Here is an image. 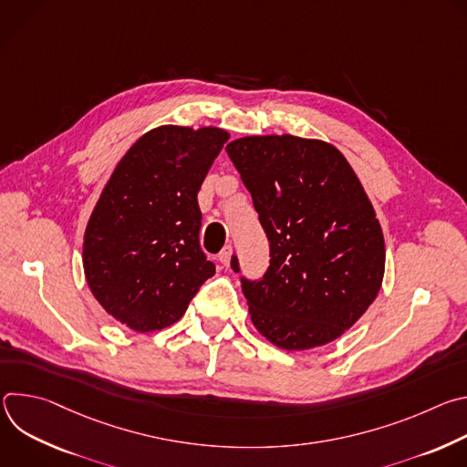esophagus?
<instances>
[{"instance_id":"34e87169","label":"esophagus","mask_w":467,"mask_h":467,"mask_svg":"<svg viewBox=\"0 0 467 467\" xmlns=\"http://www.w3.org/2000/svg\"><path fill=\"white\" fill-rule=\"evenodd\" d=\"M231 256H233V247L231 245H227V247H223L222 249V253L218 254V260L225 265V268H227V265L231 264Z\"/></svg>"}]
</instances>
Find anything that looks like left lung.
<instances>
[{
	"label": "left lung",
	"mask_w": 467,
	"mask_h": 467,
	"mask_svg": "<svg viewBox=\"0 0 467 467\" xmlns=\"http://www.w3.org/2000/svg\"><path fill=\"white\" fill-rule=\"evenodd\" d=\"M227 153L270 240V268L242 277L254 328L274 346L306 351L340 338L375 301L384 236L348 159L328 142L244 137ZM238 274V260L233 256Z\"/></svg>",
	"instance_id": "obj_1"
}]
</instances>
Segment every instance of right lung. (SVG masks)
<instances>
[{
	"label": "right lung",
	"instance_id": "right-lung-1",
	"mask_svg": "<svg viewBox=\"0 0 467 467\" xmlns=\"http://www.w3.org/2000/svg\"><path fill=\"white\" fill-rule=\"evenodd\" d=\"M229 132L161 125L121 157L90 214L83 268L98 303L137 332L173 325L216 268L197 192Z\"/></svg>",
	"mask_w": 467,
	"mask_h": 467
}]
</instances>
